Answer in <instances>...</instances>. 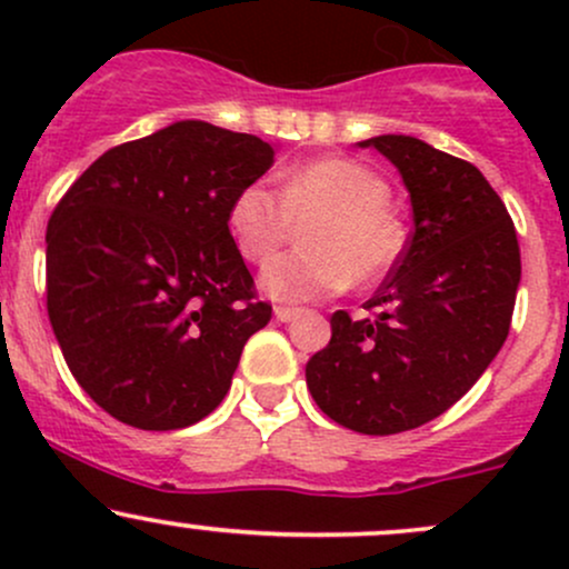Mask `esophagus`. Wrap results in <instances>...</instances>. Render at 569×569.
<instances>
[{
	"label": "esophagus",
	"instance_id": "obj_1",
	"mask_svg": "<svg viewBox=\"0 0 569 569\" xmlns=\"http://www.w3.org/2000/svg\"><path fill=\"white\" fill-rule=\"evenodd\" d=\"M299 316V307H276V318L280 323H289V321H293V318Z\"/></svg>",
	"mask_w": 569,
	"mask_h": 569
}]
</instances>
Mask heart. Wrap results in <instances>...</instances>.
I'll list each match as a JSON object with an SVG mask.
<instances>
[{
    "label": "heart",
    "mask_w": 569,
    "mask_h": 569,
    "mask_svg": "<svg viewBox=\"0 0 569 569\" xmlns=\"http://www.w3.org/2000/svg\"><path fill=\"white\" fill-rule=\"evenodd\" d=\"M390 187L382 176L356 160L323 158L280 176L278 198L253 181L227 208V230L248 262H264L293 234L302 232V251L283 253L264 264L259 283L283 302L329 297L377 283L403 253L407 232L388 208Z\"/></svg>",
    "instance_id": "heart-1"
}]
</instances>
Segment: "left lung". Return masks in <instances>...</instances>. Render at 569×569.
Here are the masks:
<instances>
[{
  "label": "left lung",
  "mask_w": 569,
  "mask_h": 569,
  "mask_svg": "<svg viewBox=\"0 0 569 569\" xmlns=\"http://www.w3.org/2000/svg\"><path fill=\"white\" fill-rule=\"evenodd\" d=\"M401 173L415 230L363 310L331 316L305 377L323 415L367 436L420 428L460 401L498 356L521 280L513 221L471 162L415 136H375Z\"/></svg>",
  "instance_id": "obj_1"
}]
</instances>
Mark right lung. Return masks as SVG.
I'll use <instances>...</instances> for the list:
<instances>
[{
	"instance_id": "obj_1",
	"label": "right lung",
	"mask_w": 569,
	"mask_h": 569,
	"mask_svg": "<svg viewBox=\"0 0 569 569\" xmlns=\"http://www.w3.org/2000/svg\"><path fill=\"white\" fill-rule=\"evenodd\" d=\"M276 149L202 120L98 158L48 221V316L71 375L141 430L200 422L272 307L227 230V208Z\"/></svg>"
}]
</instances>
